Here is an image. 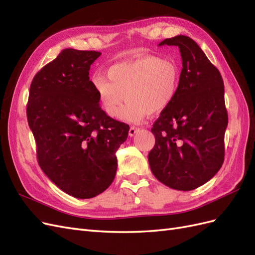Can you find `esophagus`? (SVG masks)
<instances>
[{
	"mask_svg": "<svg viewBox=\"0 0 255 255\" xmlns=\"http://www.w3.org/2000/svg\"><path fill=\"white\" fill-rule=\"evenodd\" d=\"M139 130H140V128H138V127H134V126H131V127H130V129H129V135L130 136H133L136 132H138L139 131Z\"/></svg>",
	"mask_w": 255,
	"mask_h": 255,
	"instance_id": "obj_1",
	"label": "esophagus"
}]
</instances>
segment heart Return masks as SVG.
Wrapping results in <instances>:
<instances>
[{
  "label": "heart",
  "instance_id": "obj_1",
  "mask_svg": "<svg viewBox=\"0 0 255 255\" xmlns=\"http://www.w3.org/2000/svg\"><path fill=\"white\" fill-rule=\"evenodd\" d=\"M108 78L96 76L93 85L104 112L110 117L120 116L125 95L128 101L121 119L139 123L149 114H157L171 103L177 95L180 70L171 60L148 55L113 64Z\"/></svg>",
  "mask_w": 255,
  "mask_h": 255
}]
</instances>
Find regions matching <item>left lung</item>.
I'll return each mask as SVG.
<instances>
[{
	"mask_svg": "<svg viewBox=\"0 0 255 255\" xmlns=\"http://www.w3.org/2000/svg\"><path fill=\"white\" fill-rule=\"evenodd\" d=\"M161 45L180 48L183 68L177 95L151 129L155 145L148 162L162 184L192 191L212 179L223 165L228 124L224 83L191 37L177 35Z\"/></svg>",
	"mask_w": 255,
	"mask_h": 255,
	"instance_id": "obj_1",
	"label": "left lung"
}]
</instances>
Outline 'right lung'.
<instances>
[{
  "label": "right lung",
  "instance_id": "right-lung-1",
  "mask_svg": "<svg viewBox=\"0 0 255 255\" xmlns=\"http://www.w3.org/2000/svg\"><path fill=\"white\" fill-rule=\"evenodd\" d=\"M100 55L63 49L34 76L27 104L38 165L61 191L80 199L112 184L116 151L129 131L127 124L101 110L89 81L90 65Z\"/></svg>",
  "mask_w": 255,
  "mask_h": 255
}]
</instances>
